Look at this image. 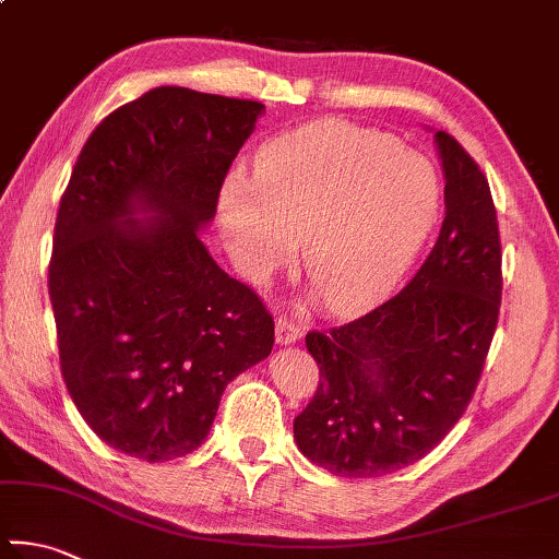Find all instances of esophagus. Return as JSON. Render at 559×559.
<instances>
[{
  "mask_svg": "<svg viewBox=\"0 0 559 559\" xmlns=\"http://www.w3.org/2000/svg\"><path fill=\"white\" fill-rule=\"evenodd\" d=\"M300 324L293 322L288 318H278L276 320V342L278 344H293L300 340Z\"/></svg>",
  "mask_w": 559,
  "mask_h": 559,
  "instance_id": "esophagus-1",
  "label": "esophagus"
}]
</instances>
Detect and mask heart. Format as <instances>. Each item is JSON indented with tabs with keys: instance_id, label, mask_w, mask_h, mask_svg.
Segmentation results:
<instances>
[{
	"instance_id": "b5f03b06",
	"label": "heart",
	"mask_w": 559,
	"mask_h": 559,
	"mask_svg": "<svg viewBox=\"0 0 559 559\" xmlns=\"http://www.w3.org/2000/svg\"><path fill=\"white\" fill-rule=\"evenodd\" d=\"M440 174L381 129L320 119L273 139L219 192V227L253 281L286 266L302 237V269L332 312L377 306L411 266L438 219Z\"/></svg>"
}]
</instances>
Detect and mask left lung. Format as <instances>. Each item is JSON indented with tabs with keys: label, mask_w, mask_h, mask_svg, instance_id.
<instances>
[{
	"label": "left lung",
	"mask_w": 559,
	"mask_h": 559,
	"mask_svg": "<svg viewBox=\"0 0 559 559\" xmlns=\"http://www.w3.org/2000/svg\"><path fill=\"white\" fill-rule=\"evenodd\" d=\"M444 222L391 300L306 347L320 367L296 420L298 450L337 476H383L423 460L476 391L501 308V237L486 176L448 131L435 134Z\"/></svg>",
	"instance_id": "obj_1"
}]
</instances>
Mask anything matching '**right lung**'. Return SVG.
<instances>
[{"label":"right lung","instance_id":"add662e5","mask_svg":"<svg viewBox=\"0 0 559 559\" xmlns=\"http://www.w3.org/2000/svg\"><path fill=\"white\" fill-rule=\"evenodd\" d=\"M261 111L151 90L99 121L60 198L48 263L60 373L90 430L136 460L198 450L227 383L273 349L263 300L198 237Z\"/></svg>","mask_w":559,"mask_h":559}]
</instances>
